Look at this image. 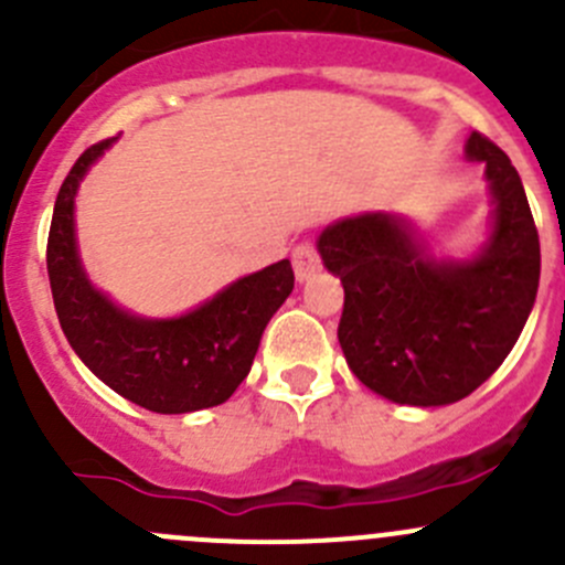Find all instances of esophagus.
Here are the masks:
<instances>
[{
  "label": "esophagus",
  "instance_id": "1",
  "mask_svg": "<svg viewBox=\"0 0 565 565\" xmlns=\"http://www.w3.org/2000/svg\"><path fill=\"white\" fill-rule=\"evenodd\" d=\"M294 271L299 282H307L310 277H316L318 271H321V258H318L312 244H299V247L294 249Z\"/></svg>",
  "mask_w": 565,
  "mask_h": 565
}]
</instances>
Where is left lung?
Returning <instances> with one entry per match:
<instances>
[{
  "instance_id": "8db88e82",
  "label": "left lung",
  "mask_w": 565,
  "mask_h": 565,
  "mask_svg": "<svg viewBox=\"0 0 565 565\" xmlns=\"http://www.w3.org/2000/svg\"><path fill=\"white\" fill-rule=\"evenodd\" d=\"M486 167L489 236L470 258H437L406 216L365 211L321 231L316 247L345 290L338 340L351 373L382 398L448 406L511 354L533 310L541 247L511 159L472 131Z\"/></svg>"
}]
</instances>
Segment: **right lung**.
<instances>
[{"label":"right lung","mask_w":565,"mask_h":565,"mask_svg":"<svg viewBox=\"0 0 565 565\" xmlns=\"http://www.w3.org/2000/svg\"><path fill=\"white\" fill-rule=\"evenodd\" d=\"M117 137L76 159L54 203L46 269L54 310L71 349L131 404L159 415L220 406L247 379L266 323L294 290L290 260L238 277L194 310L145 318L115 305L87 277L76 244V192Z\"/></svg>","instance_id":"1"}]
</instances>
